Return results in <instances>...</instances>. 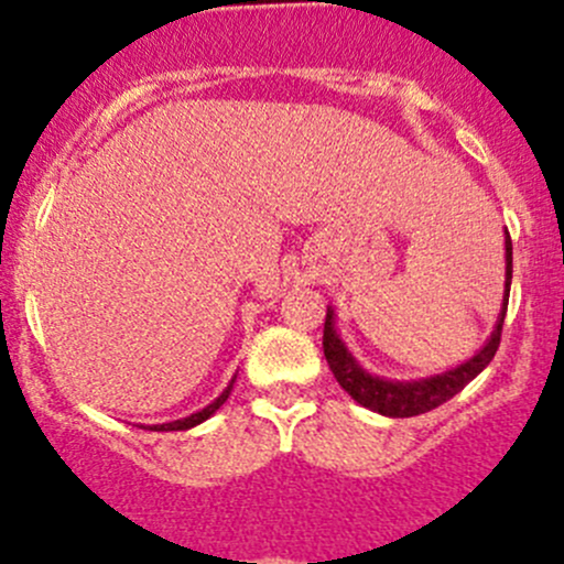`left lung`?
Wrapping results in <instances>:
<instances>
[{
    "label": "left lung",
    "instance_id": "left-lung-1",
    "mask_svg": "<svg viewBox=\"0 0 564 564\" xmlns=\"http://www.w3.org/2000/svg\"><path fill=\"white\" fill-rule=\"evenodd\" d=\"M510 281H513V242H510L508 229H505V294L502 308H499L497 324H494L491 335H488L486 344H482L469 360L423 379H384L366 371V368L357 362V357L346 349L344 338H340L338 329H335L333 305H327L322 346L329 371L338 379L340 388L349 392L360 406L384 414V417H414V414L431 412V409L442 406V403L451 401L453 395H458V392L494 360V355H497L499 349V338H502L505 314H508Z\"/></svg>",
    "mask_w": 564,
    "mask_h": 564
}]
</instances>
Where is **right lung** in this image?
Here are the masks:
<instances>
[{"mask_svg":"<svg viewBox=\"0 0 564 564\" xmlns=\"http://www.w3.org/2000/svg\"><path fill=\"white\" fill-rule=\"evenodd\" d=\"M235 379L237 377H231V382L226 384V390L220 392L218 398H215L213 403H207V406L204 409H198V412H193V414H187V417H180V420H172V423H161V425H150V431H187V429H193V425H198V423H204V420H209L213 417L215 412H218L220 406H224L226 403V398L231 395V388H235Z\"/></svg>","mask_w":564,"mask_h":564,"instance_id":"add662e5","label":"right lung"}]
</instances>
